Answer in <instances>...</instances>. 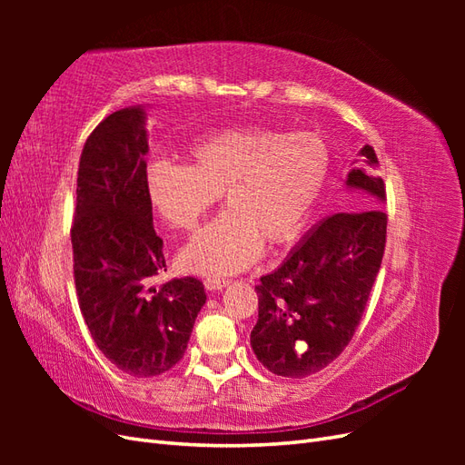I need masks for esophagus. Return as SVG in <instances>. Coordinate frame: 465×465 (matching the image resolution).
Segmentation results:
<instances>
[{
	"instance_id": "1",
	"label": "esophagus",
	"mask_w": 465,
	"mask_h": 465,
	"mask_svg": "<svg viewBox=\"0 0 465 465\" xmlns=\"http://www.w3.org/2000/svg\"><path fill=\"white\" fill-rule=\"evenodd\" d=\"M203 285H205V289L207 291H223L224 287L229 285V281H224V279H205L203 281Z\"/></svg>"
}]
</instances>
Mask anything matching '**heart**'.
Returning <instances> with one entry per match:
<instances>
[{
  "label": "heart",
  "instance_id": "1",
  "mask_svg": "<svg viewBox=\"0 0 465 465\" xmlns=\"http://www.w3.org/2000/svg\"><path fill=\"white\" fill-rule=\"evenodd\" d=\"M190 164L154 163L147 173L153 207L168 227L192 231L224 193L227 211L180 250L182 270L229 277L254 265L263 242L297 238L328 174V147L314 134L231 128L188 149Z\"/></svg>",
  "mask_w": 465,
  "mask_h": 465
}]
</instances>
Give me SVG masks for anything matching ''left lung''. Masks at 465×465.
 Here are the masks:
<instances>
[{"label": "left lung", "mask_w": 465, "mask_h": 465, "mask_svg": "<svg viewBox=\"0 0 465 465\" xmlns=\"http://www.w3.org/2000/svg\"><path fill=\"white\" fill-rule=\"evenodd\" d=\"M345 188L386 202L384 180L371 174L378 164L371 145ZM388 217L380 209L343 211L320 221L275 272L260 279L258 323L250 345L263 367L285 378L326 369L349 345L382 263Z\"/></svg>", "instance_id": "left-lung-1"}]
</instances>
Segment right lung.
<instances>
[{"label": "right lung", "instance_id": "1", "mask_svg": "<svg viewBox=\"0 0 465 465\" xmlns=\"http://www.w3.org/2000/svg\"><path fill=\"white\" fill-rule=\"evenodd\" d=\"M143 106L112 112L81 153L72 224L81 314L96 347L135 378L166 372L184 357L205 304L202 281H151L166 272L147 192Z\"/></svg>", "mask_w": 465, "mask_h": 465}]
</instances>
